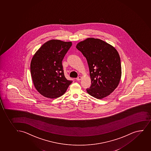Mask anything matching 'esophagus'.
Returning <instances> with one entry per match:
<instances>
[{"mask_svg": "<svg viewBox=\"0 0 151 151\" xmlns=\"http://www.w3.org/2000/svg\"><path fill=\"white\" fill-rule=\"evenodd\" d=\"M81 79H82V76H78V78H76V80H77L78 81H79L80 80H81Z\"/></svg>", "mask_w": 151, "mask_h": 151, "instance_id": "obj_1", "label": "esophagus"}]
</instances>
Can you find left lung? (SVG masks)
<instances>
[{
  "mask_svg": "<svg viewBox=\"0 0 151 151\" xmlns=\"http://www.w3.org/2000/svg\"><path fill=\"white\" fill-rule=\"evenodd\" d=\"M88 64L91 86L86 89L90 95L102 99L118 87L122 77V66L118 51L99 39L88 38L77 44Z\"/></svg>",
  "mask_w": 151,
  "mask_h": 151,
  "instance_id": "obj_1",
  "label": "left lung"
}]
</instances>
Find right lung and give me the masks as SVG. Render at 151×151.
<instances>
[{"mask_svg": "<svg viewBox=\"0 0 151 151\" xmlns=\"http://www.w3.org/2000/svg\"><path fill=\"white\" fill-rule=\"evenodd\" d=\"M72 45L71 42L49 40L33 55L31 74L34 87L41 95L55 99L65 93L72 83L64 76L62 61Z\"/></svg>", "mask_w": 151, "mask_h": 151, "instance_id": "right-lung-1", "label": "right lung"}]
</instances>
